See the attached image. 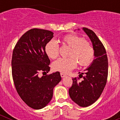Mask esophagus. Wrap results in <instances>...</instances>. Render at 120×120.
Here are the masks:
<instances>
[{
	"label": "esophagus",
	"mask_w": 120,
	"mask_h": 120,
	"mask_svg": "<svg viewBox=\"0 0 120 120\" xmlns=\"http://www.w3.org/2000/svg\"><path fill=\"white\" fill-rule=\"evenodd\" d=\"M60 75H61V76L62 77H65V76H66V75H65V74H64V73H61Z\"/></svg>",
	"instance_id": "obj_1"
}]
</instances>
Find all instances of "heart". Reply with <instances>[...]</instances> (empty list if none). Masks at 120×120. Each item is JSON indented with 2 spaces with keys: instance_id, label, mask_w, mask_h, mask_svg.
Masks as SVG:
<instances>
[{
  "instance_id": "1",
  "label": "heart",
  "mask_w": 120,
  "mask_h": 120,
  "mask_svg": "<svg viewBox=\"0 0 120 120\" xmlns=\"http://www.w3.org/2000/svg\"><path fill=\"white\" fill-rule=\"evenodd\" d=\"M61 43L70 47L68 58H60L53 63L55 71L68 73L77 66V62L81 66L88 65L94 56V50L88 41L76 35H67L61 40ZM59 44L52 40L46 44L45 52L51 59H55L59 55Z\"/></svg>"
}]
</instances>
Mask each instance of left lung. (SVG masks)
<instances>
[{
  "label": "left lung",
  "instance_id": "obj_1",
  "mask_svg": "<svg viewBox=\"0 0 120 120\" xmlns=\"http://www.w3.org/2000/svg\"><path fill=\"white\" fill-rule=\"evenodd\" d=\"M82 30L91 41L95 59L85 70L84 73L79 75V77H83V80L78 81L76 77L72 79L73 84L68 92L74 102L81 107H87L97 101L106 84L108 62L105 48L96 34L86 27H83Z\"/></svg>",
  "mask_w": 120,
  "mask_h": 120
}]
</instances>
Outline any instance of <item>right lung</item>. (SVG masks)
Returning a JSON list of instances; mask_svg holds the SVG:
<instances>
[{"label": "right lung", "mask_w": 120, "mask_h": 120, "mask_svg": "<svg viewBox=\"0 0 120 120\" xmlns=\"http://www.w3.org/2000/svg\"><path fill=\"white\" fill-rule=\"evenodd\" d=\"M53 37L50 30L32 29L19 39L12 53V75L17 91L25 103L34 109L48 105L53 97V88L61 80L60 73L39 76L48 73L49 58L45 46Z\"/></svg>", "instance_id": "1"}]
</instances>
